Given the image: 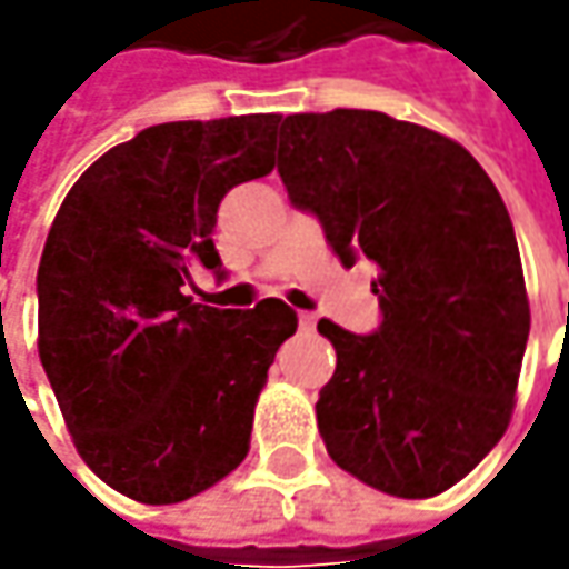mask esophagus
Here are the masks:
<instances>
[{"mask_svg": "<svg viewBox=\"0 0 569 569\" xmlns=\"http://www.w3.org/2000/svg\"><path fill=\"white\" fill-rule=\"evenodd\" d=\"M297 322H300L303 329H313V326H317V313H307V310H300V313H297Z\"/></svg>", "mask_w": 569, "mask_h": 569, "instance_id": "1", "label": "esophagus"}]
</instances>
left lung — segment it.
Here are the masks:
<instances>
[{"label":"left lung","mask_w":569,"mask_h":569,"mask_svg":"<svg viewBox=\"0 0 569 569\" xmlns=\"http://www.w3.org/2000/svg\"><path fill=\"white\" fill-rule=\"evenodd\" d=\"M278 173L341 266L377 262L382 322L329 319L336 373L317 425L339 469L392 497H437L503 437L529 341L513 221L469 151L377 110L281 120Z\"/></svg>","instance_id":"1"}]
</instances>
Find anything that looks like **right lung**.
Returning a JSON list of instances; mask_svg holds the SVG:
<instances>
[{
  "label": "right lung",
  "mask_w": 569,
  "mask_h": 569,
  "mask_svg": "<svg viewBox=\"0 0 569 569\" xmlns=\"http://www.w3.org/2000/svg\"><path fill=\"white\" fill-rule=\"evenodd\" d=\"M278 113L148 126L88 167L37 269L40 363L78 456L139 503H180L237 469L297 313L192 303L230 189L272 173Z\"/></svg>",
  "instance_id": "obj_1"
}]
</instances>
